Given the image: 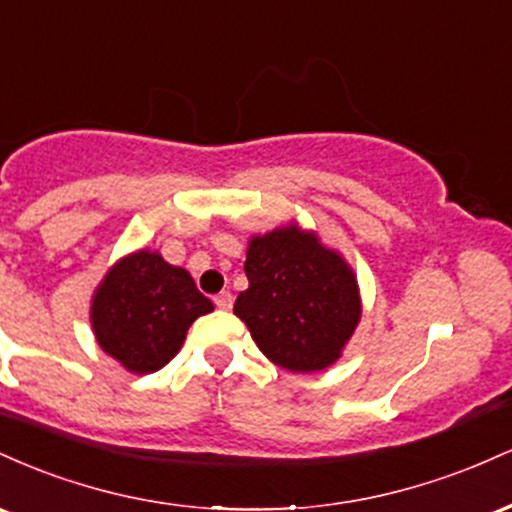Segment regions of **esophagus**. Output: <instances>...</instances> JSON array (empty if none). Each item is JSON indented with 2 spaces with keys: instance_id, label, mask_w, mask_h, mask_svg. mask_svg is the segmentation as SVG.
<instances>
[{
  "instance_id": "esophagus-1",
  "label": "esophagus",
  "mask_w": 512,
  "mask_h": 512,
  "mask_svg": "<svg viewBox=\"0 0 512 512\" xmlns=\"http://www.w3.org/2000/svg\"><path fill=\"white\" fill-rule=\"evenodd\" d=\"M214 303H216V308H221V310H231V305H233V296H231V291H221L219 296H214Z\"/></svg>"
}]
</instances>
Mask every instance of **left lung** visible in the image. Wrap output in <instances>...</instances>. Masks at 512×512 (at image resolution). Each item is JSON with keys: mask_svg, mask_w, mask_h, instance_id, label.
Returning <instances> with one entry per match:
<instances>
[{"mask_svg": "<svg viewBox=\"0 0 512 512\" xmlns=\"http://www.w3.org/2000/svg\"><path fill=\"white\" fill-rule=\"evenodd\" d=\"M245 274L250 286L233 313L269 361L291 373H315L342 356L361 320V296L339 252L289 223L250 238Z\"/></svg>", "mask_w": 512, "mask_h": 512, "instance_id": "1", "label": "left lung"}]
</instances>
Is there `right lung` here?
<instances>
[{
    "mask_svg": "<svg viewBox=\"0 0 512 512\" xmlns=\"http://www.w3.org/2000/svg\"><path fill=\"white\" fill-rule=\"evenodd\" d=\"M214 303L197 291L187 269L158 252L137 250L108 269L91 301L96 342L129 373L163 368L180 351L185 334Z\"/></svg>",
    "mask_w": 512,
    "mask_h": 512,
    "instance_id": "add662e5",
    "label": "right lung"
}]
</instances>
